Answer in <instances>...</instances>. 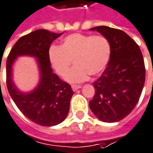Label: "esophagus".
<instances>
[{"label":"esophagus","instance_id":"34e87169","mask_svg":"<svg viewBox=\"0 0 153 153\" xmlns=\"http://www.w3.org/2000/svg\"><path fill=\"white\" fill-rule=\"evenodd\" d=\"M81 87H82L81 85H72V90H73L74 92H76V90L80 89Z\"/></svg>","mask_w":153,"mask_h":153}]
</instances>
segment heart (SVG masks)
<instances>
[{
	"label": "heart",
	"mask_w": 153,
	"mask_h": 153,
	"mask_svg": "<svg viewBox=\"0 0 153 153\" xmlns=\"http://www.w3.org/2000/svg\"><path fill=\"white\" fill-rule=\"evenodd\" d=\"M111 57V44L103 36L72 34L62 40L61 46L51 45L48 59L51 68L65 77L74 60L76 67L66 79L69 83L85 81L90 74L97 76L108 66Z\"/></svg>",
	"instance_id": "obj_1"
}]
</instances>
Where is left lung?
<instances>
[{
  "label": "left lung",
  "mask_w": 153,
  "mask_h": 153,
  "mask_svg": "<svg viewBox=\"0 0 153 153\" xmlns=\"http://www.w3.org/2000/svg\"><path fill=\"white\" fill-rule=\"evenodd\" d=\"M111 44V57L102 76L93 85L94 98L89 102L92 112L101 121L117 122L129 114L141 96L145 67L137 43L122 30L100 26L93 27Z\"/></svg>",
  "instance_id": "left-lung-1"
}]
</instances>
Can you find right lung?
<instances>
[{
    "instance_id": "obj_1",
    "label": "right lung",
    "mask_w": 153,
    "mask_h": 153,
    "mask_svg": "<svg viewBox=\"0 0 153 153\" xmlns=\"http://www.w3.org/2000/svg\"><path fill=\"white\" fill-rule=\"evenodd\" d=\"M62 34L51 33L45 29L31 32L17 41L7 59V87L10 97L27 118L43 126H56L67 117L74 94L71 86L52 72L48 59L51 42ZM20 56L36 57L39 65V83L28 93L19 91L12 79L13 64Z\"/></svg>"
}]
</instances>
